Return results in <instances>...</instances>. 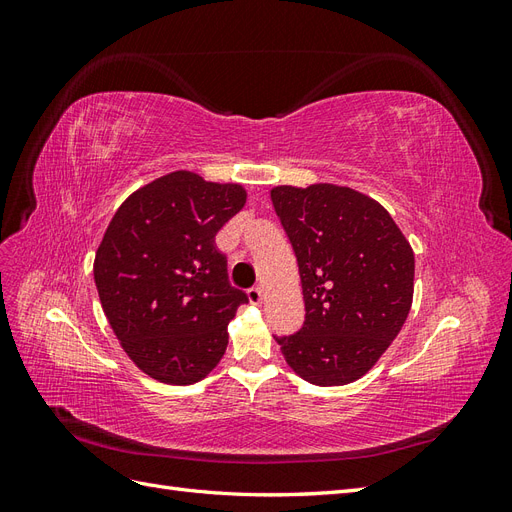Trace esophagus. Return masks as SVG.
<instances>
[{
  "instance_id": "obj_1",
  "label": "esophagus",
  "mask_w": 512,
  "mask_h": 512,
  "mask_svg": "<svg viewBox=\"0 0 512 512\" xmlns=\"http://www.w3.org/2000/svg\"><path fill=\"white\" fill-rule=\"evenodd\" d=\"M262 297H265V294H262V288H250V290H247V299H250L252 305H260Z\"/></svg>"
}]
</instances>
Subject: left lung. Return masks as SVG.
<instances>
[{"label":"left lung","mask_w":512,"mask_h":512,"mask_svg":"<svg viewBox=\"0 0 512 512\" xmlns=\"http://www.w3.org/2000/svg\"><path fill=\"white\" fill-rule=\"evenodd\" d=\"M275 213L299 262L305 322L277 339L309 384L363 378L393 344L414 297V252L378 200L346 185H275Z\"/></svg>","instance_id":"obj_1"}]
</instances>
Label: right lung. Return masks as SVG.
Listing matches in <instances>:
<instances>
[{
	"instance_id": "1",
	"label": "right lung",
	"mask_w": 512,
	"mask_h": 512,
	"mask_svg": "<svg viewBox=\"0 0 512 512\" xmlns=\"http://www.w3.org/2000/svg\"><path fill=\"white\" fill-rule=\"evenodd\" d=\"M247 200L241 183L175 170L132 192L94 260L108 324L149 378L188 386L207 378L228 346V322L247 303L230 286L218 230Z\"/></svg>"
}]
</instances>
